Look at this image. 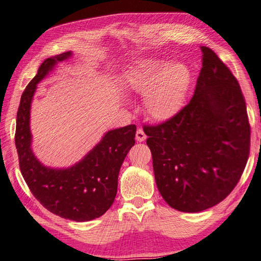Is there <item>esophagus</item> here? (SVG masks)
I'll return each instance as SVG.
<instances>
[{
    "mask_svg": "<svg viewBox=\"0 0 261 261\" xmlns=\"http://www.w3.org/2000/svg\"><path fill=\"white\" fill-rule=\"evenodd\" d=\"M136 139H137V141H138V142H142V141H144V140L146 139V135H145L144 131H143L141 128L137 130Z\"/></svg>",
    "mask_w": 261,
    "mask_h": 261,
    "instance_id": "esophagus-1",
    "label": "esophagus"
}]
</instances>
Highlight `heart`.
Returning a JSON list of instances; mask_svg holds the SVG:
<instances>
[{
  "label": "heart",
  "mask_w": 261,
  "mask_h": 261,
  "mask_svg": "<svg viewBox=\"0 0 261 261\" xmlns=\"http://www.w3.org/2000/svg\"><path fill=\"white\" fill-rule=\"evenodd\" d=\"M189 84L190 72L184 65L168 67L158 61L143 62L126 79L130 90L146 95V108L159 120L169 119L179 110Z\"/></svg>",
  "instance_id": "b5f03b06"
}]
</instances>
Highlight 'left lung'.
<instances>
[{
	"label": "left lung",
	"instance_id": "obj_1",
	"mask_svg": "<svg viewBox=\"0 0 261 261\" xmlns=\"http://www.w3.org/2000/svg\"><path fill=\"white\" fill-rule=\"evenodd\" d=\"M191 101L158 124H144L160 194L173 208L198 213L222 202L243 175L250 124L236 77L211 48Z\"/></svg>",
	"mask_w": 261,
	"mask_h": 261
}]
</instances>
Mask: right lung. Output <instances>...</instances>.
Wrapping results in <instances>:
<instances>
[{
    "instance_id": "right-lung-1",
    "label": "right lung",
    "mask_w": 261,
    "mask_h": 261,
    "mask_svg": "<svg viewBox=\"0 0 261 261\" xmlns=\"http://www.w3.org/2000/svg\"><path fill=\"white\" fill-rule=\"evenodd\" d=\"M70 51L47 58L22 93L16 115L15 145L19 170L32 194L46 210L65 219L87 222L110 208L123 160L136 143V124L109 131L82 162L66 170L45 168L31 150L30 110L37 83Z\"/></svg>"
}]
</instances>
